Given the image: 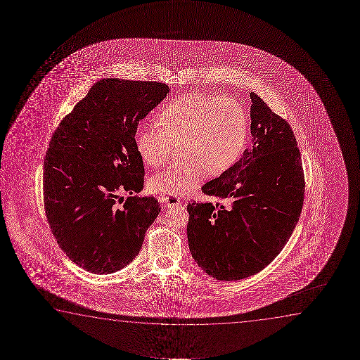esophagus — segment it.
<instances>
[{
	"mask_svg": "<svg viewBox=\"0 0 360 360\" xmlns=\"http://www.w3.org/2000/svg\"><path fill=\"white\" fill-rule=\"evenodd\" d=\"M158 199H160L165 205H167V207H174V205L181 204V200H179L177 197H173V195H162V197H158Z\"/></svg>",
	"mask_w": 360,
	"mask_h": 360,
	"instance_id": "1",
	"label": "esophagus"
}]
</instances>
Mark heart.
<instances>
[{
	"instance_id": "obj_1",
	"label": "heart",
	"mask_w": 360,
	"mask_h": 360,
	"mask_svg": "<svg viewBox=\"0 0 360 360\" xmlns=\"http://www.w3.org/2000/svg\"><path fill=\"white\" fill-rule=\"evenodd\" d=\"M160 125L140 129L135 143L150 167L167 161L173 143L182 141V162L173 163L151 177V191L182 195L202 182L205 173L220 174L241 156L248 119L232 97L186 94L168 102L158 115Z\"/></svg>"
}]
</instances>
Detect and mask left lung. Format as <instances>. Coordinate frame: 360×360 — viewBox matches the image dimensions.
<instances>
[{"mask_svg":"<svg viewBox=\"0 0 360 360\" xmlns=\"http://www.w3.org/2000/svg\"><path fill=\"white\" fill-rule=\"evenodd\" d=\"M251 96L252 148L189 202L188 243L194 261L217 281H240L266 268L295 229L304 202V172L290 125Z\"/></svg>","mask_w":360,"mask_h":360,"instance_id":"obj_1","label":"left lung"}]
</instances>
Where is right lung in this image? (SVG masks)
Masks as SVG:
<instances>
[{"mask_svg":"<svg viewBox=\"0 0 360 360\" xmlns=\"http://www.w3.org/2000/svg\"><path fill=\"white\" fill-rule=\"evenodd\" d=\"M167 84L103 79L56 129L44 158V207L60 248L94 274L128 266L161 207L143 191L138 124L166 98ZM131 194L122 205L120 193Z\"/></svg>","mask_w":360,"mask_h":360,"instance_id":"right-lung-1","label":"right lung"}]
</instances>
